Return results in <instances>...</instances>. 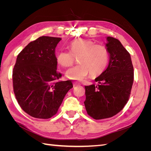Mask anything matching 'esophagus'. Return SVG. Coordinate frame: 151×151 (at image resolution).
Here are the masks:
<instances>
[{"mask_svg":"<svg viewBox=\"0 0 151 151\" xmlns=\"http://www.w3.org/2000/svg\"><path fill=\"white\" fill-rule=\"evenodd\" d=\"M73 85H74V86H79L80 84L79 83H73Z\"/></svg>","mask_w":151,"mask_h":151,"instance_id":"obj_1","label":"esophagus"}]
</instances>
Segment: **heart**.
Returning a JSON list of instances; mask_svg holds the SVG:
<instances>
[{
  "instance_id": "heart-1",
  "label": "heart",
  "mask_w": 151,
  "mask_h": 151,
  "mask_svg": "<svg viewBox=\"0 0 151 151\" xmlns=\"http://www.w3.org/2000/svg\"><path fill=\"white\" fill-rule=\"evenodd\" d=\"M68 47L70 52L61 51L56 57L58 64L63 68L72 66L75 62L74 57H79V64L66 72L65 76L68 79L83 81L89 74L96 77L106 69L109 53L104 45L96 44L90 40L79 38L71 42Z\"/></svg>"
}]
</instances>
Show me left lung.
Listing matches in <instances>:
<instances>
[{
  "label": "left lung",
  "instance_id": "obj_1",
  "mask_svg": "<svg viewBox=\"0 0 151 151\" xmlns=\"http://www.w3.org/2000/svg\"><path fill=\"white\" fill-rule=\"evenodd\" d=\"M106 40L108 66L95 79L97 85L85 86V108L96 120L110 118L119 113L129 101L134 83L130 53L118 40L110 36Z\"/></svg>",
  "mask_w": 151,
  "mask_h": 151
}]
</instances>
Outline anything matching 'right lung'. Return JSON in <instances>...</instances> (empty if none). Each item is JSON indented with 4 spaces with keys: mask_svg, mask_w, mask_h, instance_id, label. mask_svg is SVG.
<instances>
[{
    "mask_svg": "<svg viewBox=\"0 0 151 151\" xmlns=\"http://www.w3.org/2000/svg\"><path fill=\"white\" fill-rule=\"evenodd\" d=\"M60 38L41 36L30 42L17 55L12 71L13 89L22 110L40 119L57 113L73 85L59 81L55 50Z\"/></svg>",
    "mask_w": 151,
    "mask_h": 151,
    "instance_id": "add662e5",
    "label": "right lung"
}]
</instances>
